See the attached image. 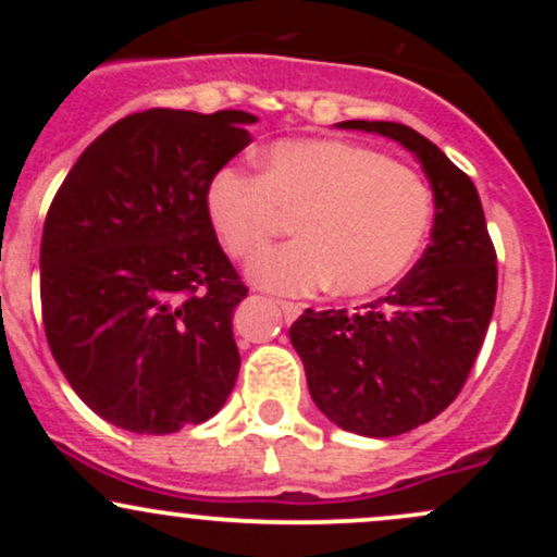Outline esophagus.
I'll return each instance as SVG.
<instances>
[{"mask_svg": "<svg viewBox=\"0 0 557 557\" xmlns=\"http://www.w3.org/2000/svg\"><path fill=\"white\" fill-rule=\"evenodd\" d=\"M280 309H283L285 322H296V319L300 317V311H304V306L293 304V300H280Z\"/></svg>", "mask_w": 557, "mask_h": 557, "instance_id": "obj_1", "label": "esophagus"}]
</instances>
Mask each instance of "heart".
<instances>
[{
	"label": "heart",
	"instance_id": "1",
	"mask_svg": "<svg viewBox=\"0 0 557 557\" xmlns=\"http://www.w3.org/2000/svg\"><path fill=\"white\" fill-rule=\"evenodd\" d=\"M296 221V243L248 270L259 287L306 296L380 290L408 270L430 227V190L413 170L337 138L277 140L259 177L225 168L207 188V216L230 257L253 259Z\"/></svg>",
	"mask_w": 557,
	"mask_h": 557
}]
</instances>
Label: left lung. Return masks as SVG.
I'll list each match as a JSON object with an SVG mask.
<instances>
[{
    "label": "left lung",
    "mask_w": 557,
    "mask_h": 557,
    "mask_svg": "<svg viewBox=\"0 0 557 557\" xmlns=\"http://www.w3.org/2000/svg\"><path fill=\"white\" fill-rule=\"evenodd\" d=\"M419 159L434 194L432 243L385 298L345 309H306L290 343L319 411L345 432L395 437L443 413L461 393L487 335L497 257L471 177L413 127L345 120Z\"/></svg>",
    "instance_id": "left-lung-1"
}]
</instances>
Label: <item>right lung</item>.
Listing matches in <instances>:
<instances>
[{
    "label": "right lung",
    "instance_id": "1",
    "mask_svg": "<svg viewBox=\"0 0 557 557\" xmlns=\"http://www.w3.org/2000/svg\"><path fill=\"white\" fill-rule=\"evenodd\" d=\"M240 110L127 114L88 146L41 235L49 348L120 430L212 419L238 380L233 311L248 287L207 216V188L251 144Z\"/></svg>",
    "mask_w": 557,
    "mask_h": 557
}]
</instances>
